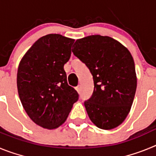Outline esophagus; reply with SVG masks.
I'll use <instances>...</instances> for the list:
<instances>
[{
	"mask_svg": "<svg viewBox=\"0 0 156 156\" xmlns=\"http://www.w3.org/2000/svg\"><path fill=\"white\" fill-rule=\"evenodd\" d=\"M76 90H77V92H78V93H80V90H81V86H80V85H78V86L76 87Z\"/></svg>",
	"mask_w": 156,
	"mask_h": 156,
	"instance_id": "esophagus-1",
	"label": "esophagus"
}]
</instances>
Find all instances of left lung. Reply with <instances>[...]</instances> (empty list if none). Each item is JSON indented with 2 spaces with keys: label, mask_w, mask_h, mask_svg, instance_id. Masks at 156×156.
<instances>
[{
  "label": "left lung",
  "mask_w": 156,
  "mask_h": 156,
  "mask_svg": "<svg viewBox=\"0 0 156 156\" xmlns=\"http://www.w3.org/2000/svg\"><path fill=\"white\" fill-rule=\"evenodd\" d=\"M72 51L93 76V94L84 101L88 116L101 129L117 127L130 111L137 88L131 54L119 41L100 35L76 40Z\"/></svg>",
  "instance_id": "obj_1"
}]
</instances>
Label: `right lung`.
<instances>
[{"label": "right lung", "mask_w": 156, "mask_h": 156, "mask_svg": "<svg viewBox=\"0 0 156 156\" xmlns=\"http://www.w3.org/2000/svg\"><path fill=\"white\" fill-rule=\"evenodd\" d=\"M75 40L48 34L37 40L19 65L17 87L25 111L36 124L58 128L66 120L79 98L68 84L64 65Z\"/></svg>", "instance_id": "1"}]
</instances>
